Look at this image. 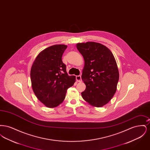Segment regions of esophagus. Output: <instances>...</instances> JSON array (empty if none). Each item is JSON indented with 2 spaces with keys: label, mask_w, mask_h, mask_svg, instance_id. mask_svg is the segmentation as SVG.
Here are the masks:
<instances>
[{
  "label": "esophagus",
  "mask_w": 150,
  "mask_h": 150,
  "mask_svg": "<svg viewBox=\"0 0 150 150\" xmlns=\"http://www.w3.org/2000/svg\"><path fill=\"white\" fill-rule=\"evenodd\" d=\"M76 79L77 80V81L78 82H81V77L80 75H78L76 76Z\"/></svg>",
  "instance_id": "34e87169"
}]
</instances>
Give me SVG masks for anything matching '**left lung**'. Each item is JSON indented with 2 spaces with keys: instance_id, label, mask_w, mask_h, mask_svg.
I'll use <instances>...</instances> for the list:
<instances>
[{
  "instance_id": "obj_1",
  "label": "left lung",
  "mask_w": 150,
  "mask_h": 150,
  "mask_svg": "<svg viewBox=\"0 0 150 150\" xmlns=\"http://www.w3.org/2000/svg\"><path fill=\"white\" fill-rule=\"evenodd\" d=\"M76 47L85 61L81 79L86 89L82 97L93 106L102 107L116 91L119 73L114 56L100 43H78Z\"/></svg>"
}]
</instances>
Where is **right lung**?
Listing matches in <instances>:
<instances>
[{
    "label": "right lung",
    "mask_w": 150,
    "mask_h": 150,
    "mask_svg": "<svg viewBox=\"0 0 150 150\" xmlns=\"http://www.w3.org/2000/svg\"><path fill=\"white\" fill-rule=\"evenodd\" d=\"M67 45L50 46L36 58L30 72L32 88L36 97L47 107H56L64 100L69 88L75 82L69 76L62 57Z\"/></svg>",
    "instance_id": "add662e5"
}]
</instances>
